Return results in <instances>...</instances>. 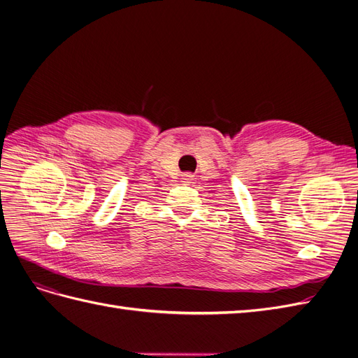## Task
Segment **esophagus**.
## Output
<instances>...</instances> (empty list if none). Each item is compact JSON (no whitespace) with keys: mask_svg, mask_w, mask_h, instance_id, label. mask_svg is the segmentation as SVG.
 <instances>
[{"mask_svg":"<svg viewBox=\"0 0 358 358\" xmlns=\"http://www.w3.org/2000/svg\"><path fill=\"white\" fill-rule=\"evenodd\" d=\"M194 180V176L189 175V173H185V175H182V182L183 183H191Z\"/></svg>","mask_w":358,"mask_h":358,"instance_id":"1","label":"esophagus"}]
</instances>
